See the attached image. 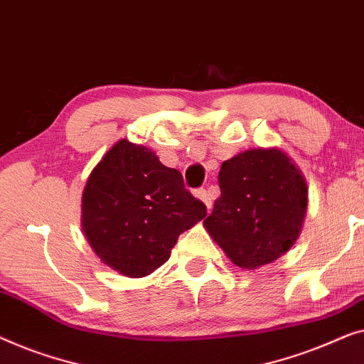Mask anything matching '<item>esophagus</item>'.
Instances as JSON below:
<instances>
[{
  "label": "esophagus",
  "instance_id": "obj_1",
  "mask_svg": "<svg viewBox=\"0 0 364 364\" xmlns=\"http://www.w3.org/2000/svg\"><path fill=\"white\" fill-rule=\"evenodd\" d=\"M194 196H196L198 199H201V201L204 203V206H206V209L209 211L213 206V198H211V193L206 191V189H198V191H194Z\"/></svg>",
  "mask_w": 364,
  "mask_h": 364
}]
</instances>
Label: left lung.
I'll return each instance as SVG.
<instances>
[{
	"mask_svg": "<svg viewBox=\"0 0 364 364\" xmlns=\"http://www.w3.org/2000/svg\"><path fill=\"white\" fill-rule=\"evenodd\" d=\"M218 180L221 196L204 229L232 264L255 270L295 244L309 186L285 151L277 146L245 150L223 163Z\"/></svg>",
	"mask_w": 364,
	"mask_h": 364,
	"instance_id": "8db88e82",
	"label": "left lung"
}]
</instances>
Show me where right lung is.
<instances>
[{"instance_id":"right-lung-1","label":"right lung","mask_w":364,"mask_h":364,"mask_svg":"<svg viewBox=\"0 0 364 364\" xmlns=\"http://www.w3.org/2000/svg\"><path fill=\"white\" fill-rule=\"evenodd\" d=\"M206 218L181 173L150 148L122 138L87 178L82 231L107 267L146 277L166 262L180 234Z\"/></svg>"}]
</instances>
